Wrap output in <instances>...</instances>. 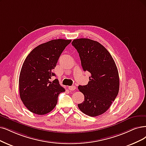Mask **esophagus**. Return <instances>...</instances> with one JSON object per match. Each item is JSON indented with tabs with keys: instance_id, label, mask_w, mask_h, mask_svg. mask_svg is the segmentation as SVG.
<instances>
[{
	"instance_id": "1",
	"label": "esophagus",
	"mask_w": 146,
	"mask_h": 146,
	"mask_svg": "<svg viewBox=\"0 0 146 146\" xmlns=\"http://www.w3.org/2000/svg\"><path fill=\"white\" fill-rule=\"evenodd\" d=\"M68 89H69L70 90H71V91H73V90H76V87H75L74 85L69 86V87H68Z\"/></svg>"
}]
</instances>
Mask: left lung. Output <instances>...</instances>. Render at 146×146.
<instances>
[{"mask_svg": "<svg viewBox=\"0 0 146 146\" xmlns=\"http://www.w3.org/2000/svg\"><path fill=\"white\" fill-rule=\"evenodd\" d=\"M72 45L79 53L84 71L91 73L86 85H79L84 101L78 108L85 114L96 117L110 108L119 91V76L115 61L100 43L88 38L75 39Z\"/></svg>", "mask_w": 146, "mask_h": 146, "instance_id": "left-lung-1", "label": "left lung"}]
</instances>
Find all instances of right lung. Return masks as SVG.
I'll use <instances>...</instances> for the list:
<instances>
[{"instance_id": "add662e5", "label": "right lung", "mask_w": 146, "mask_h": 146, "mask_svg": "<svg viewBox=\"0 0 146 146\" xmlns=\"http://www.w3.org/2000/svg\"><path fill=\"white\" fill-rule=\"evenodd\" d=\"M71 40L57 39L43 43L32 50L21 67L19 93L21 101L31 112L44 115L57 104L58 95L64 88L57 79L50 81L58 59Z\"/></svg>"}]
</instances>
